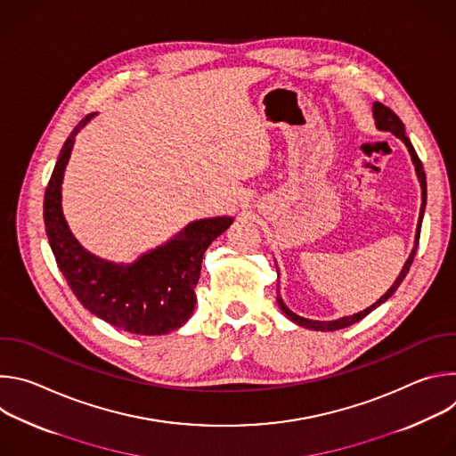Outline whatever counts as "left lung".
Listing matches in <instances>:
<instances>
[{
  "instance_id": "left-lung-1",
  "label": "left lung",
  "mask_w": 456,
  "mask_h": 456,
  "mask_svg": "<svg viewBox=\"0 0 456 456\" xmlns=\"http://www.w3.org/2000/svg\"><path fill=\"white\" fill-rule=\"evenodd\" d=\"M373 118H375L377 129H380V132L394 134L397 139H401V141L404 142V146L408 148V151H410V155H411V162H413V166H415L417 178H419V182H420V189H422V206H420V215H419V224H417V232H415L413 248H411L410 257L406 259V264H404L401 274H399L397 280L394 281V285L389 287V289L386 290V294L380 296L371 306H368V308H364V310H361V312H357V314H354V315H345V317H339V319H334V321H314V319H306V317H301V315L294 314V312L285 305V301L281 299V296H280V292H278V297H276V299H278V305H280L281 312H283L292 322H296V324H299V327H305V329H308V330L332 332V330L346 329V327H350V324H354V322L361 321L362 317H366L371 310H375L377 306H380L384 301H387L389 297H392V296L395 294V290L399 289V285L403 283V280H404L406 274L410 273V267H411V264H413V257H415V252H417V247H419L420 227H422V218H424V209H426V197H428V192H426V173H424L422 162H420V159L417 157V151H415V148L411 146L410 139L406 137V129H404L403 120H401L392 110H389V108L384 106V104H380V102H373ZM276 271H278V265H276ZM278 276H280V274H278Z\"/></svg>"
}]
</instances>
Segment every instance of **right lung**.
Segmentation results:
<instances>
[{
    "mask_svg": "<svg viewBox=\"0 0 456 456\" xmlns=\"http://www.w3.org/2000/svg\"><path fill=\"white\" fill-rule=\"evenodd\" d=\"M95 117L86 115L64 142L48 187L43 218L59 271L81 305L113 327L137 336L178 330L191 317L202 257L229 229L232 216L194 220L169 241L139 256L134 264H113L86 250L72 234L61 206V187L76 135Z\"/></svg>",
    "mask_w": 456,
    "mask_h": 456,
    "instance_id": "obj_1",
    "label": "right lung"
}]
</instances>
